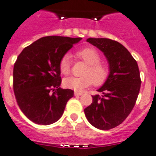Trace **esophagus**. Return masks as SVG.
<instances>
[{
    "label": "esophagus",
    "mask_w": 156,
    "mask_h": 156,
    "mask_svg": "<svg viewBox=\"0 0 156 156\" xmlns=\"http://www.w3.org/2000/svg\"><path fill=\"white\" fill-rule=\"evenodd\" d=\"M74 94H75V96H80V95H82V94H83V93H81V92H77V91H76V92L74 93Z\"/></svg>",
    "instance_id": "34e87169"
}]
</instances>
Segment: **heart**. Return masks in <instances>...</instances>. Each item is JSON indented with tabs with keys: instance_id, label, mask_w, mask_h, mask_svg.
Masks as SVG:
<instances>
[{
	"instance_id": "b5f03b06",
	"label": "heart",
	"mask_w": 156,
	"mask_h": 156,
	"mask_svg": "<svg viewBox=\"0 0 156 156\" xmlns=\"http://www.w3.org/2000/svg\"><path fill=\"white\" fill-rule=\"evenodd\" d=\"M76 57L84 61L88 67L83 72L84 76L68 77L63 80L66 88L76 91H81L88 86H101L107 81L110 69L107 63L101 62L99 52L93 47H85L76 53ZM58 68L62 74L68 76L72 71V61L69 55H64L59 60Z\"/></svg>"
}]
</instances>
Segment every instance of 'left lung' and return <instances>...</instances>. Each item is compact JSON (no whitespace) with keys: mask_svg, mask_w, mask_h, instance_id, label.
<instances>
[{"mask_svg":"<svg viewBox=\"0 0 156 156\" xmlns=\"http://www.w3.org/2000/svg\"><path fill=\"white\" fill-rule=\"evenodd\" d=\"M101 51L109 62L110 74L92 104L84 109L88 121L99 129H110L127 118L136 103L141 78L136 60L124 46L109 38L87 39Z\"/></svg>","mask_w":156,"mask_h":156,"instance_id":"1","label":"left lung"}]
</instances>
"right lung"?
I'll return each instance as SVG.
<instances>
[{"mask_svg": "<svg viewBox=\"0 0 156 156\" xmlns=\"http://www.w3.org/2000/svg\"><path fill=\"white\" fill-rule=\"evenodd\" d=\"M81 38L47 36L25 47L13 66V87L20 109L33 122L50 125L63 115L72 89H62L60 58Z\"/></svg>", "mask_w": 156, "mask_h": 156, "instance_id": "obj_1", "label": "right lung"}]
</instances>
